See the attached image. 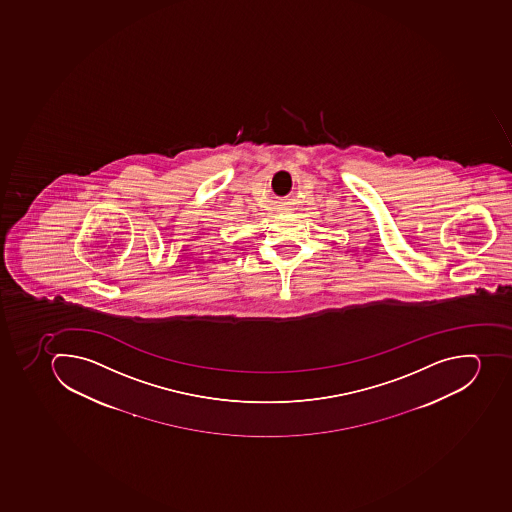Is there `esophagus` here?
Listing matches in <instances>:
<instances>
[{
  "mask_svg": "<svg viewBox=\"0 0 512 512\" xmlns=\"http://www.w3.org/2000/svg\"><path fill=\"white\" fill-rule=\"evenodd\" d=\"M291 210V202H281L278 205V212L289 213Z\"/></svg>",
  "mask_w": 512,
  "mask_h": 512,
  "instance_id": "esophagus-1",
  "label": "esophagus"
}]
</instances>
